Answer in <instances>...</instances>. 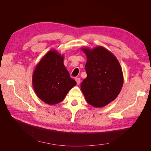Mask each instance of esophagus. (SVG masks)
Masks as SVG:
<instances>
[{"mask_svg": "<svg viewBox=\"0 0 151 151\" xmlns=\"http://www.w3.org/2000/svg\"><path fill=\"white\" fill-rule=\"evenodd\" d=\"M76 81L77 83V85H79L80 83H81V79L79 78H76Z\"/></svg>", "mask_w": 151, "mask_h": 151, "instance_id": "obj_1", "label": "esophagus"}]
</instances>
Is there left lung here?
I'll use <instances>...</instances> for the list:
<instances>
[{
  "mask_svg": "<svg viewBox=\"0 0 151 151\" xmlns=\"http://www.w3.org/2000/svg\"><path fill=\"white\" fill-rule=\"evenodd\" d=\"M86 54V78L81 84L86 101L102 108L115 100L122 90L123 75L116 57L101 46L81 48Z\"/></svg>",
  "mask_w": 151,
  "mask_h": 151,
  "instance_id": "8db88e82",
  "label": "left lung"
}]
</instances>
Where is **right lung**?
Returning a JSON list of instances; mask_svg holds the SVG:
<instances>
[{"instance_id": "right-lung-1", "label": "right lung", "mask_w": 151, "mask_h": 151, "mask_svg": "<svg viewBox=\"0 0 151 151\" xmlns=\"http://www.w3.org/2000/svg\"><path fill=\"white\" fill-rule=\"evenodd\" d=\"M64 55L56 50L48 51L36 65L32 84L37 96L44 103L54 105L64 99L73 87L75 80L70 77L63 64Z\"/></svg>"}]
</instances>
